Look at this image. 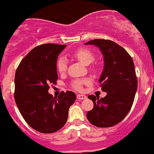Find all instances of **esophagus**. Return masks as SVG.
<instances>
[{
    "label": "esophagus",
    "instance_id": "1",
    "mask_svg": "<svg viewBox=\"0 0 154 154\" xmlns=\"http://www.w3.org/2000/svg\"><path fill=\"white\" fill-rule=\"evenodd\" d=\"M77 100H85V99H86V96H85V95H81V94H77Z\"/></svg>",
    "mask_w": 154,
    "mask_h": 154
}]
</instances>
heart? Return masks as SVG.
<instances>
[{
	"label": "heart",
	"instance_id": "1",
	"mask_svg": "<svg viewBox=\"0 0 154 154\" xmlns=\"http://www.w3.org/2000/svg\"><path fill=\"white\" fill-rule=\"evenodd\" d=\"M73 56L79 59L81 62L85 63V65L91 64L94 60V55L92 51L85 48L78 49L73 53ZM67 69V59L65 57H61L57 62V69L60 73H63L66 71ZM89 80L88 79H78L75 80L72 83V86L74 89L77 91H81L83 88V85L88 84Z\"/></svg>",
	"mask_w": 154,
	"mask_h": 154
}]
</instances>
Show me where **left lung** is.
Wrapping results in <instances>:
<instances>
[{
	"mask_svg": "<svg viewBox=\"0 0 154 154\" xmlns=\"http://www.w3.org/2000/svg\"><path fill=\"white\" fill-rule=\"evenodd\" d=\"M85 44L94 45L103 54L104 66L99 82L107 92L100 99L88 96L94 107L87 112V119L96 127H112L126 117L134 103L138 80L133 60L124 48L112 40L95 39Z\"/></svg>",
	"mask_w": 154,
	"mask_h": 154,
	"instance_id": "obj_1",
	"label": "left lung"
}]
</instances>
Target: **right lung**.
Listing matches in <instances>:
<instances>
[{"label": "right lung", "mask_w": 154, "mask_h": 154, "mask_svg": "<svg viewBox=\"0 0 154 154\" xmlns=\"http://www.w3.org/2000/svg\"><path fill=\"white\" fill-rule=\"evenodd\" d=\"M66 45L47 43L35 47L19 65L15 75V101L30 127L44 134L56 132L66 124L69 108L76 100L71 91L57 97L48 92L57 79V56Z\"/></svg>", "instance_id": "obj_1"}]
</instances>
